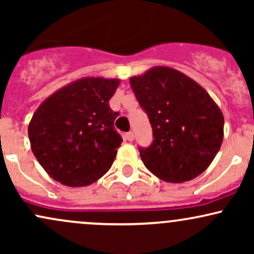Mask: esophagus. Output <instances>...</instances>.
Segmentation results:
<instances>
[{
    "label": "esophagus",
    "mask_w": 254,
    "mask_h": 254,
    "mask_svg": "<svg viewBox=\"0 0 254 254\" xmlns=\"http://www.w3.org/2000/svg\"><path fill=\"white\" fill-rule=\"evenodd\" d=\"M125 139L127 141H133V132H127L125 133Z\"/></svg>",
    "instance_id": "obj_1"
}]
</instances>
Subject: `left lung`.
<instances>
[{"label":"left lung","mask_w":254,"mask_h":254,"mask_svg":"<svg viewBox=\"0 0 254 254\" xmlns=\"http://www.w3.org/2000/svg\"><path fill=\"white\" fill-rule=\"evenodd\" d=\"M130 84L153 127V143L139 148L145 167L168 183L202 174L223 141L222 111L208 92L182 71L161 65L130 77Z\"/></svg>","instance_id":"1"}]
</instances>
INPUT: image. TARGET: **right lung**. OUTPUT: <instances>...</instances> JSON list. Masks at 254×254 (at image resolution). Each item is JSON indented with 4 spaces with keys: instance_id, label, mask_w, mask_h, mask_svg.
I'll list each match as a JSON object with an SVG mask.
<instances>
[{
    "instance_id": "right-lung-1",
    "label": "right lung",
    "mask_w": 254,
    "mask_h": 254,
    "mask_svg": "<svg viewBox=\"0 0 254 254\" xmlns=\"http://www.w3.org/2000/svg\"><path fill=\"white\" fill-rule=\"evenodd\" d=\"M119 83V78H78L39 105L28 124V138L52 179L80 188L110 170L123 142L113 127L118 113L109 105Z\"/></svg>"
}]
</instances>
